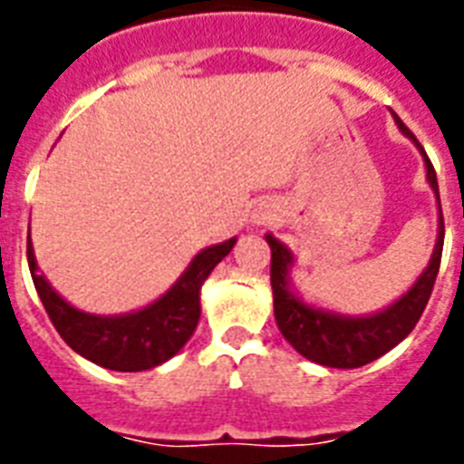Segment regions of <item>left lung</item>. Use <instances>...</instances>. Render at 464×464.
Listing matches in <instances>:
<instances>
[{
  "instance_id": "left-lung-1",
  "label": "left lung",
  "mask_w": 464,
  "mask_h": 464,
  "mask_svg": "<svg viewBox=\"0 0 464 464\" xmlns=\"http://www.w3.org/2000/svg\"><path fill=\"white\" fill-rule=\"evenodd\" d=\"M397 125L410 140L417 141V137L410 132V127L397 118ZM419 147V141H417ZM421 149V147H419ZM426 163V178L431 182L433 192L439 197V180L436 170L429 160L426 151L421 149ZM440 204V197H439ZM443 211H440V231L436 240V250L431 255V262L426 272L417 279V284L404 294L397 304L390 305L382 313L368 317H344L327 313V310L310 308L296 294L289 291V267L291 253L275 238L267 236V243L272 247V291H275V317L279 330L286 337L294 349L308 361H315L320 366L330 368H359L371 361L381 359L392 346H397L414 327L419 317L424 313L429 298H431L433 284L439 276L440 255H443Z\"/></svg>"
}]
</instances>
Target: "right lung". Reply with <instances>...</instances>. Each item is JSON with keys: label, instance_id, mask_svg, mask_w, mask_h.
<instances>
[{"label": "right lung", "instance_id": "obj_1", "mask_svg": "<svg viewBox=\"0 0 464 464\" xmlns=\"http://www.w3.org/2000/svg\"><path fill=\"white\" fill-rule=\"evenodd\" d=\"M233 246L236 238L202 250L166 296L140 313L118 317L89 315L57 296L53 286L38 275L31 243L28 267L35 291L60 337L76 353H82L83 359L93 361L98 366L134 373L168 361L192 337L199 323V289L204 279L211 275V269L231 253Z\"/></svg>", "mask_w": 464, "mask_h": 464}]
</instances>
